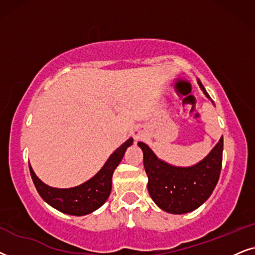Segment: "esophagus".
Here are the masks:
<instances>
[{
  "label": "esophagus",
  "instance_id": "34e87169",
  "mask_svg": "<svg viewBox=\"0 0 255 255\" xmlns=\"http://www.w3.org/2000/svg\"><path fill=\"white\" fill-rule=\"evenodd\" d=\"M133 134H134V137L136 138V140H138V138H141L142 136H143V134H142V131L140 129H135L133 131Z\"/></svg>",
  "mask_w": 255,
  "mask_h": 255
}]
</instances>
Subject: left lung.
<instances>
[{"mask_svg":"<svg viewBox=\"0 0 255 255\" xmlns=\"http://www.w3.org/2000/svg\"><path fill=\"white\" fill-rule=\"evenodd\" d=\"M198 84L205 96L211 99L199 80ZM138 145L143 151L149 195L163 211L175 215L191 212L211 196L222 170L223 137L203 161L189 168L168 164L156 157L143 142H138Z\"/></svg>","mask_w":255,"mask_h":255,"instance_id":"obj_1","label":"left lung"}]
</instances>
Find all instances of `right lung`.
I'll return each instance as SVG.
<instances>
[{"label": "right lung", "instance_id": "obj_1", "mask_svg": "<svg viewBox=\"0 0 255 255\" xmlns=\"http://www.w3.org/2000/svg\"><path fill=\"white\" fill-rule=\"evenodd\" d=\"M133 143V138H129L120 145L110 156L107 162L98 174L71 189H57L44 184L33 172L29 165L30 175L39 196L47 204L58 211L71 216H84L99 209L111 195L112 176L115 168L124 157L126 149Z\"/></svg>", "mask_w": 255, "mask_h": 255}]
</instances>
